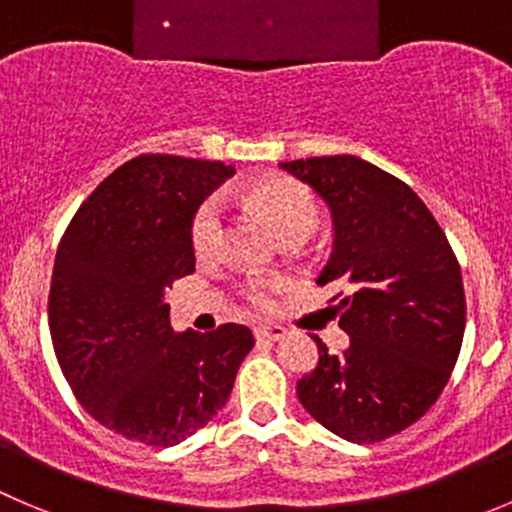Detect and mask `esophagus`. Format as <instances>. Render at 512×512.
Segmentation results:
<instances>
[{
    "mask_svg": "<svg viewBox=\"0 0 512 512\" xmlns=\"http://www.w3.org/2000/svg\"><path fill=\"white\" fill-rule=\"evenodd\" d=\"M256 337L266 339V342H279L286 337V329L281 324H261L256 326Z\"/></svg>",
    "mask_w": 512,
    "mask_h": 512,
    "instance_id": "obj_1",
    "label": "esophagus"
}]
</instances>
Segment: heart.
Returning <instances> with one entry per match:
<instances>
[{
  "mask_svg": "<svg viewBox=\"0 0 512 512\" xmlns=\"http://www.w3.org/2000/svg\"><path fill=\"white\" fill-rule=\"evenodd\" d=\"M246 203L259 213L279 238L294 236V233H311L316 231L319 223V203L316 198L299 186L296 180L274 178L256 183L246 191ZM221 228H223V208L218 198H208L198 206L196 216L191 223V246L196 256L206 259L221 243ZM274 291V284H264V281H253L248 286V299L256 306L269 304V294Z\"/></svg>",
  "mask_w": 512,
  "mask_h": 512,
  "instance_id": "b5f03b06",
  "label": "heart"
}]
</instances>
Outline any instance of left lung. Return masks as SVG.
Wrapping results in <instances>:
<instances>
[{"instance_id":"8db88e82","label":"left lung","mask_w":512,"mask_h":512,"mask_svg":"<svg viewBox=\"0 0 512 512\" xmlns=\"http://www.w3.org/2000/svg\"><path fill=\"white\" fill-rule=\"evenodd\" d=\"M332 213L334 248L316 284H342V357L296 382L304 410L349 442L420 420L450 379L465 334L462 274L447 236L407 183L357 155L279 163Z\"/></svg>"}]
</instances>
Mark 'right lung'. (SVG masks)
Listing matches in <instances>:
<instances>
[{"instance_id":"1","label":"right lung","mask_w":512,"mask_h":512,"mask_svg":"<svg viewBox=\"0 0 512 512\" xmlns=\"http://www.w3.org/2000/svg\"><path fill=\"white\" fill-rule=\"evenodd\" d=\"M236 173L180 155H140L72 218L50 289V334L80 405L107 430L173 447L231 394L253 334L243 324L175 332L165 289L196 271L191 223Z\"/></svg>"}]
</instances>
